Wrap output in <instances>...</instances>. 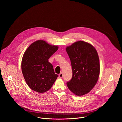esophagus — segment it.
Returning a JSON list of instances; mask_svg holds the SVG:
<instances>
[{
	"label": "esophagus",
	"instance_id": "1",
	"mask_svg": "<svg viewBox=\"0 0 122 122\" xmlns=\"http://www.w3.org/2000/svg\"><path fill=\"white\" fill-rule=\"evenodd\" d=\"M63 73H60L59 75V77L60 78H62L63 77Z\"/></svg>",
	"mask_w": 122,
	"mask_h": 122
}]
</instances>
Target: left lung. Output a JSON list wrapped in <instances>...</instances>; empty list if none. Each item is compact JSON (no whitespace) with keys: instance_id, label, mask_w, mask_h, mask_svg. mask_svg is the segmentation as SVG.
Masks as SVG:
<instances>
[{"instance_id":"1","label":"left lung","mask_w":122,"mask_h":122,"mask_svg":"<svg viewBox=\"0 0 122 122\" xmlns=\"http://www.w3.org/2000/svg\"><path fill=\"white\" fill-rule=\"evenodd\" d=\"M71 61L72 78L67 82L68 88L78 96L90 92L97 84L100 73L97 51L89 43L76 41L66 47Z\"/></svg>"}]
</instances>
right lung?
I'll use <instances>...</instances> for the list:
<instances>
[{"instance_id": "obj_1", "label": "right lung", "mask_w": 122, "mask_h": 122, "mask_svg": "<svg viewBox=\"0 0 122 122\" xmlns=\"http://www.w3.org/2000/svg\"><path fill=\"white\" fill-rule=\"evenodd\" d=\"M58 49L42 40L31 43L25 50L22 60V71L28 86L39 93L51 88L58 75L55 74L50 57Z\"/></svg>"}]
</instances>
